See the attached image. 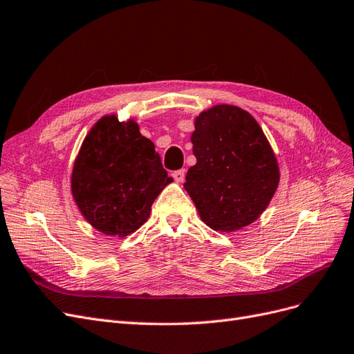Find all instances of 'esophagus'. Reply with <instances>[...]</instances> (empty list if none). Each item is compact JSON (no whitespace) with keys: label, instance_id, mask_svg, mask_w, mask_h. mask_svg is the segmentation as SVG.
I'll use <instances>...</instances> for the list:
<instances>
[{"label":"esophagus","instance_id":"34e87169","mask_svg":"<svg viewBox=\"0 0 354 354\" xmlns=\"http://www.w3.org/2000/svg\"><path fill=\"white\" fill-rule=\"evenodd\" d=\"M185 175H187V170L185 169H179V170H175V172L172 174L174 179L176 182H184L185 180Z\"/></svg>","mask_w":354,"mask_h":354}]
</instances>
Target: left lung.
<instances>
[{"label":"left lung","mask_w":354,"mask_h":354,"mask_svg":"<svg viewBox=\"0 0 354 354\" xmlns=\"http://www.w3.org/2000/svg\"><path fill=\"white\" fill-rule=\"evenodd\" d=\"M197 163L184 188L204 223L214 230H239L263 214L280 180L279 163L251 113L216 104L195 120L191 136Z\"/></svg>","instance_id":"left-lung-1"}]
</instances>
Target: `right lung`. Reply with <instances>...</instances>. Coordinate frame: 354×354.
I'll list each match as a JSON object with an SVG mask.
<instances>
[{
    "label": "right lung",
    "instance_id": "obj_1",
    "mask_svg": "<svg viewBox=\"0 0 354 354\" xmlns=\"http://www.w3.org/2000/svg\"><path fill=\"white\" fill-rule=\"evenodd\" d=\"M172 182L154 144L134 120L106 115L88 131L74 162L71 192L88 223L125 238L146 223L151 204Z\"/></svg>",
    "mask_w": 354,
    "mask_h": 354
}]
</instances>
